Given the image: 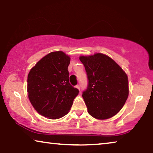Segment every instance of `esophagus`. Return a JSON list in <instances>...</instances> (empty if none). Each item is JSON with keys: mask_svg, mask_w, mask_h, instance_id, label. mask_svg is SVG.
<instances>
[{"mask_svg": "<svg viewBox=\"0 0 153 153\" xmlns=\"http://www.w3.org/2000/svg\"><path fill=\"white\" fill-rule=\"evenodd\" d=\"M76 87L77 88V89H78V90H79L80 89V86H79V85H78V84H77V85H76Z\"/></svg>", "mask_w": 153, "mask_h": 153, "instance_id": "obj_1", "label": "esophagus"}]
</instances>
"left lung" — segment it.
<instances>
[{"mask_svg": "<svg viewBox=\"0 0 153 153\" xmlns=\"http://www.w3.org/2000/svg\"><path fill=\"white\" fill-rule=\"evenodd\" d=\"M86 69L88 86L82 97L90 115L106 120L120 111L128 97L126 74L109 56L101 53L79 57Z\"/></svg>", "mask_w": 153, "mask_h": 153, "instance_id": "left-lung-1", "label": "left lung"}]
</instances>
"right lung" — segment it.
Instances as JSON below:
<instances>
[{"instance_id": "right-lung-1", "label": "right lung", "mask_w": 153, "mask_h": 153, "mask_svg": "<svg viewBox=\"0 0 153 153\" xmlns=\"http://www.w3.org/2000/svg\"><path fill=\"white\" fill-rule=\"evenodd\" d=\"M70 58L63 52L48 54L31 69L27 76L28 97L38 113L59 119L68 113L79 90L69 82Z\"/></svg>"}]
</instances>
